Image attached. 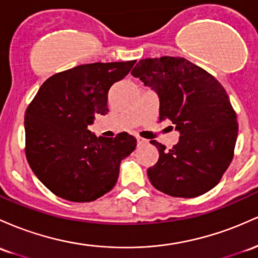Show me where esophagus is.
<instances>
[{
	"instance_id": "esophagus-1",
	"label": "esophagus",
	"mask_w": 258,
	"mask_h": 258,
	"mask_svg": "<svg viewBox=\"0 0 258 258\" xmlns=\"http://www.w3.org/2000/svg\"><path fill=\"white\" fill-rule=\"evenodd\" d=\"M147 143H148V141L147 140H144V138H142V137H137L138 146H144V144H147Z\"/></svg>"
}]
</instances>
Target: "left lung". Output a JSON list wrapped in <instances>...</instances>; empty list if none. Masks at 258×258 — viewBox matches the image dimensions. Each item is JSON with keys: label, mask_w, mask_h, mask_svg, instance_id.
<instances>
[{"label": "left lung", "mask_w": 258, "mask_h": 258, "mask_svg": "<svg viewBox=\"0 0 258 258\" xmlns=\"http://www.w3.org/2000/svg\"><path fill=\"white\" fill-rule=\"evenodd\" d=\"M131 75L159 97V121L180 132L171 149L151 141L159 152L147 170L155 188L172 197L192 198L219 182L234 157L239 124L228 94L211 73L183 57L138 61Z\"/></svg>", "instance_id": "obj_1"}]
</instances>
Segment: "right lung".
Segmentation results:
<instances>
[{
  "label": "right lung",
  "instance_id": "add662e5",
  "mask_svg": "<svg viewBox=\"0 0 258 258\" xmlns=\"http://www.w3.org/2000/svg\"><path fill=\"white\" fill-rule=\"evenodd\" d=\"M136 60L81 64L42 83L24 116L25 155L39 180L56 196L92 202L117 181L121 160L135 151L134 136L97 137L88 130L105 115L107 93Z\"/></svg>",
  "mask_w": 258,
  "mask_h": 258
}]
</instances>
